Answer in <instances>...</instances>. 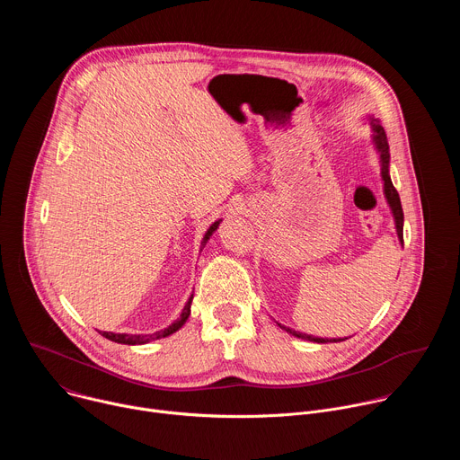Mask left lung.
Here are the masks:
<instances>
[{
    "instance_id": "8db88e82",
    "label": "left lung",
    "mask_w": 460,
    "mask_h": 460,
    "mask_svg": "<svg viewBox=\"0 0 460 460\" xmlns=\"http://www.w3.org/2000/svg\"><path fill=\"white\" fill-rule=\"evenodd\" d=\"M369 123H371V130H373V144L380 155V174H382V181H384V196L385 200L389 204V209L393 213V218H395V227H397V234H399V240L401 243H404V236H402V231H404V213H402V206H401V196L397 192V189L393 187V181H391V176H389V146H387V137L384 133V127L380 125V121L373 116L367 118ZM282 330H286L289 335L296 337V339H304V341H309V342H316V344H325V342H341L344 339H318V337H313V335H305V333H300V332H295V330H289V327L279 323Z\"/></svg>"
}]
</instances>
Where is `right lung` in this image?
Here are the masks:
<instances>
[{
    "instance_id": "1",
    "label": "right lung",
    "mask_w": 460,
    "mask_h": 460,
    "mask_svg": "<svg viewBox=\"0 0 460 460\" xmlns=\"http://www.w3.org/2000/svg\"><path fill=\"white\" fill-rule=\"evenodd\" d=\"M220 222H222V220H217L215 224H211V227L208 229V233H206V236H204V240H202V245L208 243L209 236L218 229ZM190 302H192V295H190V298L187 300V304H185V307H183L180 318L174 320L169 327H165V330H160V332H156V333H151V335H127V333H111V332H100V333H102V337H105V339H109V341H112V342L127 344V346H138V344H147V342H151V341L165 339V337L172 335L174 332H178L180 327L187 322V318H189V314H190Z\"/></svg>"
}]
</instances>
